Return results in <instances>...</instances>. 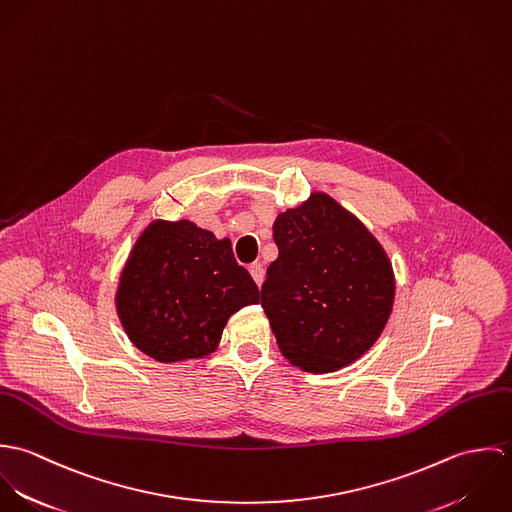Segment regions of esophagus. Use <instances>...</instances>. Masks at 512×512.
Here are the masks:
<instances>
[{"label":"esophagus","mask_w":512,"mask_h":512,"mask_svg":"<svg viewBox=\"0 0 512 512\" xmlns=\"http://www.w3.org/2000/svg\"><path fill=\"white\" fill-rule=\"evenodd\" d=\"M250 274H252V278H254V282L258 284V286H262V282H264V266L260 264V262H254L252 266H250Z\"/></svg>","instance_id":"34e87169"}]
</instances>
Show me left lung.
Wrapping results in <instances>:
<instances>
[{"instance_id":"obj_1","label":"left lung","mask_w":512,"mask_h":512,"mask_svg":"<svg viewBox=\"0 0 512 512\" xmlns=\"http://www.w3.org/2000/svg\"><path fill=\"white\" fill-rule=\"evenodd\" d=\"M274 240L280 254L262 307L282 355L313 374L361 359L394 305V272L380 242L327 193L280 213Z\"/></svg>"}]
</instances>
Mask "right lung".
Returning a JSON list of instances; mask_svg holds the SVG:
<instances>
[{
    "label": "right lung",
    "mask_w": 512,
    "mask_h": 512,
    "mask_svg": "<svg viewBox=\"0 0 512 512\" xmlns=\"http://www.w3.org/2000/svg\"><path fill=\"white\" fill-rule=\"evenodd\" d=\"M228 238L191 220H153L136 240L116 290L128 339L159 363L205 359L230 315L258 303Z\"/></svg>",
    "instance_id": "1"
}]
</instances>
